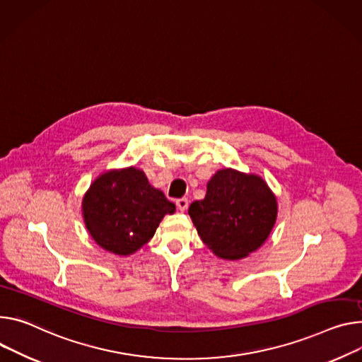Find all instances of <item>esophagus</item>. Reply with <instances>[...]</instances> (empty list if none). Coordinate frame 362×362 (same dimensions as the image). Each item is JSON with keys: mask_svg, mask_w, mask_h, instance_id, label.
<instances>
[{"mask_svg": "<svg viewBox=\"0 0 362 362\" xmlns=\"http://www.w3.org/2000/svg\"><path fill=\"white\" fill-rule=\"evenodd\" d=\"M176 206H177V209L180 212H185L187 209V206H189V202H187L186 198H180V199L176 201Z\"/></svg>", "mask_w": 362, "mask_h": 362, "instance_id": "34e87169", "label": "esophagus"}]
</instances>
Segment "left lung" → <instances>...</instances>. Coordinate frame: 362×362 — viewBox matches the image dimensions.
I'll use <instances>...</instances> for the list:
<instances>
[{"label":"left lung","instance_id":"left-lung-1","mask_svg":"<svg viewBox=\"0 0 362 362\" xmlns=\"http://www.w3.org/2000/svg\"><path fill=\"white\" fill-rule=\"evenodd\" d=\"M189 215L215 255L241 259L269 238L277 199L259 176L222 169L208 182L205 199L190 204Z\"/></svg>","mask_w":362,"mask_h":362}]
</instances>
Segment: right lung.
Masks as SVG:
<instances>
[{
	"mask_svg": "<svg viewBox=\"0 0 362 362\" xmlns=\"http://www.w3.org/2000/svg\"><path fill=\"white\" fill-rule=\"evenodd\" d=\"M176 206L136 168L98 176L82 199V215L93 241L104 250L129 255L148 243L163 216Z\"/></svg>",
	"mask_w": 362,
	"mask_h": 362,
	"instance_id": "right-lung-1",
	"label": "right lung"
}]
</instances>
